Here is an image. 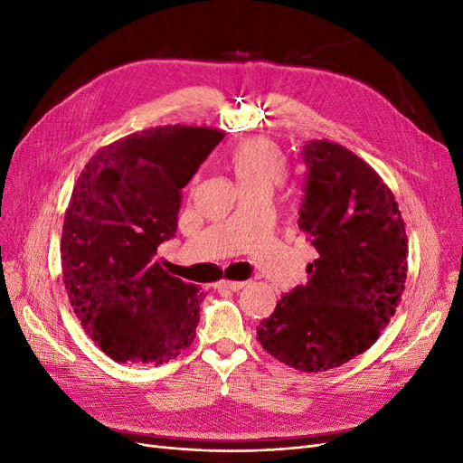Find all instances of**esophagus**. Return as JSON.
<instances>
[{
	"label": "esophagus",
	"instance_id": "obj_1",
	"mask_svg": "<svg viewBox=\"0 0 463 463\" xmlns=\"http://www.w3.org/2000/svg\"><path fill=\"white\" fill-rule=\"evenodd\" d=\"M246 286V281H234V279H219L215 284V289H231L238 291Z\"/></svg>",
	"mask_w": 463,
	"mask_h": 463
}]
</instances>
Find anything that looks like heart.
Returning a JSON list of instances; mask_svg holds the SVG:
<instances>
[{
    "label": "heart",
    "mask_w": 463,
    "mask_h": 463,
    "mask_svg": "<svg viewBox=\"0 0 463 463\" xmlns=\"http://www.w3.org/2000/svg\"><path fill=\"white\" fill-rule=\"evenodd\" d=\"M227 165L242 191H272L286 175L288 156L270 137L253 136L238 142L229 151Z\"/></svg>",
    "instance_id": "heart-1"
}]
</instances>
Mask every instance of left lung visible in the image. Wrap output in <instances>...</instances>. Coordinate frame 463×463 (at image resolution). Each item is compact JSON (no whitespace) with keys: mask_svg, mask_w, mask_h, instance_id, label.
Listing matches in <instances>:
<instances>
[{"mask_svg":"<svg viewBox=\"0 0 463 463\" xmlns=\"http://www.w3.org/2000/svg\"><path fill=\"white\" fill-rule=\"evenodd\" d=\"M298 229L317 259L308 281L281 295L257 340L303 373L329 371L369 350L401 303L409 238L392 189L364 158L329 139H310Z\"/></svg>","mask_w":463,"mask_h":463,"instance_id":"obj_1","label":"left lung"}]
</instances>
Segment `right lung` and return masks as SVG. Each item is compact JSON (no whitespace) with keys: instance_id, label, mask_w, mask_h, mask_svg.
Instances as JSON below:
<instances>
[{"instance_id":"right-lung-1","label":"right lung","mask_w":463,"mask_h":463,"mask_svg":"<svg viewBox=\"0 0 463 463\" xmlns=\"http://www.w3.org/2000/svg\"><path fill=\"white\" fill-rule=\"evenodd\" d=\"M225 137L168 125L98 149L77 177L62 227L71 308L117 364L163 365L191 346L203 288L153 260L177 229L182 189Z\"/></svg>"}]
</instances>
